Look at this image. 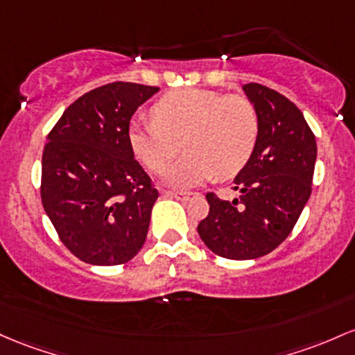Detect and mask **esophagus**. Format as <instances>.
I'll return each instance as SVG.
<instances>
[{
  "instance_id": "esophagus-1",
  "label": "esophagus",
  "mask_w": 355,
  "mask_h": 355,
  "mask_svg": "<svg viewBox=\"0 0 355 355\" xmlns=\"http://www.w3.org/2000/svg\"><path fill=\"white\" fill-rule=\"evenodd\" d=\"M196 192H171V190H165V197H175L178 200H190L196 197Z\"/></svg>"
}]
</instances>
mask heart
I'll return each mask as SVG.
<instances>
[{
    "instance_id": "obj_1",
    "label": "heart",
    "mask_w": 355,
    "mask_h": 355,
    "mask_svg": "<svg viewBox=\"0 0 355 355\" xmlns=\"http://www.w3.org/2000/svg\"><path fill=\"white\" fill-rule=\"evenodd\" d=\"M153 123H133L128 141L135 157L163 173L184 141L187 155L166 171L173 187H193L243 170L254 153L259 118L251 101L209 89H177L150 109Z\"/></svg>"
}]
</instances>
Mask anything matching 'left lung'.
I'll return each mask as SVG.
<instances>
[{"mask_svg": "<svg viewBox=\"0 0 355 355\" xmlns=\"http://www.w3.org/2000/svg\"><path fill=\"white\" fill-rule=\"evenodd\" d=\"M243 89L258 112V145L234 178L239 198L209 192V214L197 225L205 246L227 259L261 258L290 236L309 202L317 159L313 131L290 99L256 83Z\"/></svg>", "mask_w": 355, "mask_h": 355, "instance_id": "1", "label": "left lung"}]
</instances>
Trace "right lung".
I'll return each mask as SVG.
<instances>
[{"label":"right lung","mask_w":355,"mask_h":355,"mask_svg":"<svg viewBox=\"0 0 355 355\" xmlns=\"http://www.w3.org/2000/svg\"><path fill=\"white\" fill-rule=\"evenodd\" d=\"M158 87L112 83L85 92L52 128L42 155V204L64 246L96 266L143 248L158 190L128 141L135 111Z\"/></svg>","instance_id":"right-lung-1"}]
</instances>
